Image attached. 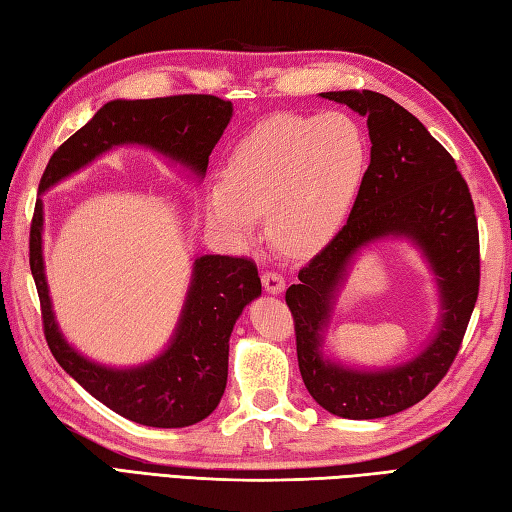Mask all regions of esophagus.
Segmentation results:
<instances>
[{"label":"esophagus","instance_id":"obj_1","mask_svg":"<svg viewBox=\"0 0 512 512\" xmlns=\"http://www.w3.org/2000/svg\"><path fill=\"white\" fill-rule=\"evenodd\" d=\"M262 284L270 292V295H279V292L286 288L284 277H281L279 273H275V270H266V273L262 275Z\"/></svg>","mask_w":512,"mask_h":512}]
</instances>
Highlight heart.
I'll return each instance as SVG.
<instances>
[{
	"mask_svg": "<svg viewBox=\"0 0 512 512\" xmlns=\"http://www.w3.org/2000/svg\"><path fill=\"white\" fill-rule=\"evenodd\" d=\"M369 162L363 125L347 112L277 114L239 140L222 184L206 195V220L231 239L255 233L268 215V233L281 253H317L341 231Z\"/></svg>",
	"mask_w": 512,
	"mask_h": 512,
	"instance_id": "b5f03b06",
	"label": "heart"
}]
</instances>
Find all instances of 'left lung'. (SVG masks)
Listing matches in <instances>:
<instances>
[{"label": "left lung", "mask_w": 512, "mask_h": 512, "mask_svg": "<svg viewBox=\"0 0 512 512\" xmlns=\"http://www.w3.org/2000/svg\"><path fill=\"white\" fill-rule=\"evenodd\" d=\"M367 116L372 160L347 224L299 270L286 290L295 321L299 372L310 396L334 416L372 420L429 396L460 352L480 292V233L469 184L453 156L416 116L378 92H323ZM387 234L413 238L439 275L441 330L413 362L385 373H356L320 352L333 290L358 247Z\"/></svg>", "instance_id": "1"}]
</instances>
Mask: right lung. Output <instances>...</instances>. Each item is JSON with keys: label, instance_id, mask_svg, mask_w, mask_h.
<instances>
[{"label": "right lung", "instance_id": "right-lung-1", "mask_svg": "<svg viewBox=\"0 0 512 512\" xmlns=\"http://www.w3.org/2000/svg\"><path fill=\"white\" fill-rule=\"evenodd\" d=\"M231 116V101L213 94L107 103L54 151L41 176L39 193L123 143L147 145L202 176ZM41 226L43 204L37 200L30 224V270L39 295L43 334L57 363L105 407L138 424L176 429L209 416L226 387L233 325L246 303L262 295L253 259L228 255L195 259L187 303L169 350L143 367L107 369L74 352L57 328L43 275Z\"/></svg>", "mask_w": 512, "mask_h": 512}]
</instances>
